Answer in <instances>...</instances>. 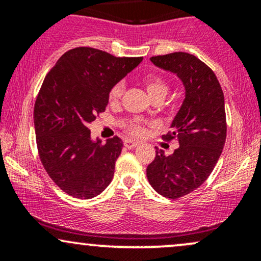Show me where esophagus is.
<instances>
[{
	"label": "esophagus",
	"mask_w": 261,
	"mask_h": 261,
	"mask_svg": "<svg viewBox=\"0 0 261 261\" xmlns=\"http://www.w3.org/2000/svg\"><path fill=\"white\" fill-rule=\"evenodd\" d=\"M137 145H139V142H137V141H133V140H125L124 141V146L128 149L135 148Z\"/></svg>",
	"instance_id": "esophagus-1"
}]
</instances>
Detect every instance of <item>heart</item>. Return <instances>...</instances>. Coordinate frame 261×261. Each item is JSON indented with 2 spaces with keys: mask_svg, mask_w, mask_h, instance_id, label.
I'll use <instances>...</instances> for the list:
<instances>
[{
  "mask_svg": "<svg viewBox=\"0 0 261 261\" xmlns=\"http://www.w3.org/2000/svg\"><path fill=\"white\" fill-rule=\"evenodd\" d=\"M143 85L149 97L153 98L157 95H164L168 93V85L164 82L161 77L153 76V74H148L143 79ZM122 93H124V83L119 82L116 85H114L109 91V101L110 103H116L121 98ZM127 130L131 134L136 135V136H141V135L145 134V126H143L142 121L141 120H133L130 124L127 125Z\"/></svg>",
  "mask_w": 261,
  "mask_h": 261,
  "instance_id": "obj_1",
  "label": "heart"
}]
</instances>
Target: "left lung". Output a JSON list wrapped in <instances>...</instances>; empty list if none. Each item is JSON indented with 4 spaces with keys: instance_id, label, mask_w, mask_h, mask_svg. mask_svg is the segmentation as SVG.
Listing matches in <instances>:
<instances>
[{
    "instance_id": "left-lung-1",
    "label": "left lung",
    "mask_w": 261,
    "mask_h": 261,
    "mask_svg": "<svg viewBox=\"0 0 261 261\" xmlns=\"http://www.w3.org/2000/svg\"><path fill=\"white\" fill-rule=\"evenodd\" d=\"M149 60L175 73L185 89L180 109L164 135L166 140L176 137L179 147L169 155L157 148L146 170L158 194L178 199L203 184L222 153L227 133L223 92L214 71L191 54L173 53Z\"/></svg>"
}]
</instances>
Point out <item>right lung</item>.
Here are the masks:
<instances>
[{
    "instance_id": "right-lung-1",
    "label": "right lung",
    "mask_w": 261,
    "mask_h": 261,
    "mask_svg": "<svg viewBox=\"0 0 261 261\" xmlns=\"http://www.w3.org/2000/svg\"><path fill=\"white\" fill-rule=\"evenodd\" d=\"M142 60L76 47L45 77L34 106L37 146L46 173L68 195L92 199L112 181L122 141L92 140L88 125L106 110L110 88Z\"/></svg>"
}]
</instances>
